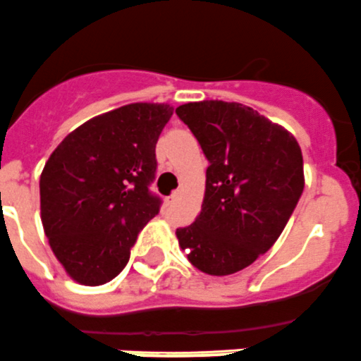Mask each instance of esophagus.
Returning a JSON list of instances; mask_svg holds the SVG:
<instances>
[{
	"mask_svg": "<svg viewBox=\"0 0 361 361\" xmlns=\"http://www.w3.org/2000/svg\"><path fill=\"white\" fill-rule=\"evenodd\" d=\"M180 197H182V191H173L172 196H170L169 200H170V203H177V201H179Z\"/></svg>",
	"mask_w": 361,
	"mask_h": 361,
	"instance_id": "esophagus-1",
	"label": "esophagus"
}]
</instances>
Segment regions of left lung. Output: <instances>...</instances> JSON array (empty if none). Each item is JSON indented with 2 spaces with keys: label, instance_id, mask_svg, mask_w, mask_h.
I'll return each mask as SVG.
<instances>
[{
  "label": "left lung",
  "instance_id": "left-lung-1",
  "mask_svg": "<svg viewBox=\"0 0 361 361\" xmlns=\"http://www.w3.org/2000/svg\"><path fill=\"white\" fill-rule=\"evenodd\" d=\"M208 160L200 215L177 228L180 250L201 272L231 275L267 253L305 188L294 135L241 103H185L176 110Z\"/></svg>",
  "mask_w": 361,
  "mask_h": 361
}]
</instances>
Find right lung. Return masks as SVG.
<instances>
[{
  "label": "right lung",
  "instance_id": "right-lung-1",
  "mask_svg": "<svg viewBox=\"0 0 361 361\" xmlns=\"http://www.w3.org/2000/svg\"><path fill=\"white\" fill-rule=\"evenodd\" d=\"M166 103H130L72 130L42 169L41 220L58 262L75 282L102 286L122 272L161 200L149 191Z\"/></svg>",
  "mask_w": 361,
  "mask_h": 361
}]
</instances>
